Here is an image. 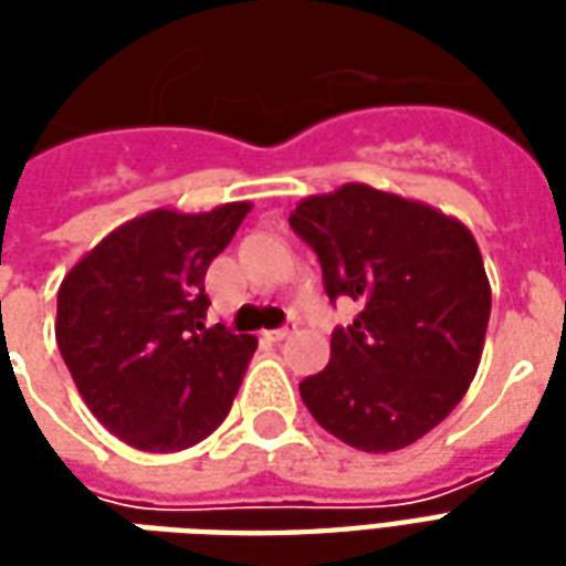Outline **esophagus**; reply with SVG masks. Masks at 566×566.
<instances>
[{
	"label": "esophagus",
	"mask_w": 566,
	"mask_h": 566,
	"mask_svg": "<svg viewBox=\"0 0 566 566\" xmlns=\"http://www.w3.org/2000/svg\"><path fill=\"white\" fill-rule=\"evenodd\" d=\"M263 336H266L270 343H282V339H287V336H291V327H279V331H266V333H263Z\"/></svg>",
	"instance_id": "obj_1"
}]
</instances>
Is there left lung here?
<instances>
[{
	"label": "left lung",
	"mask_w": 566,
	"mask_h": 566,
	"mask_svg": "<svg viewBox=\"0 0 566 566\" xmlns=\"http://www.w3.org/2000/svg\"><path fill=\"white\" fill-rule=\"evenodd\" d=\"M291 227L318 254L327 296L360 306L333 331L331 364L300 381L303 403L352 449L412 446L461 403L482 360L491 284L473 233L357 181L300 199Z\"/></svg>",
	"instance_id": "obj_1"
}]
</instances>
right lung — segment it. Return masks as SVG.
<instances>
[{
    "mask_svg": "<svg viewBox=\"0 0 566 566\" xmlns=\"http://www.w3.org/2000/svg\"><path fill=\"white\" fill-rule=\"evenodd\" d=\"M251 202L145 211L66 272L56 345L99 424L142 451H181L221 424L258 339L206 327V270Z\"/></svg>",
    "mask_w": 566,
    "mask_h": 566,
    "instance_id": "obj_1",
    "label": "right lung"
}]
</instances>
